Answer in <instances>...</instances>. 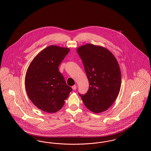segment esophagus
<instances>
[{
    "instance_id": "obj_1",
    "label": "esophagus",
    "mask_w": 151,
    "mask_h": 151,
    "mask_svg": "<svg viewBox=\"0 0 151 151\" xmlns=\"http://www.w3.org/2000/svg\"><path fill=\"white\" fill-rule=\"evenodd\" d=\"M72 89L73 90H76V88H77V86H72Z\"/></svg>"
}]
</instances>
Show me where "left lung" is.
Wrapping results in <instances>:
<instances>
[{
	"label": "left lung",
	"mask_w": 151,
	"mask_h": 151,
	"mask_svg": "<svg viewBox=\"0 0 151 151\" xmlns=\"http://www.w3.org/2000/svg\"><path fill=\"white\" fill-rule=\"evenodd\" d=\"M77 52L89 84L86 93L79 96L91 111H105L112 105L120 91L121 73L118 62L108 49L90 43L79 47Z\"/></svg>",
	"instance_id": "left-lung-1"
}]
</instances>
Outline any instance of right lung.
Wrapping results in <instances>:
<instances>
[{"mask_svg": "<svg viewBox=\"0 0 151 151\" xmlns=\"http://www.w3.org/2000/svg\"><path fill=\"white\" fill-rule=\"evenodd\" d=\"M69 51L68 48L51 45L37 54L27 70L25 86L29 99L46 113L59 110L72 91L58 69Z\"/></svg>", "mask_w": 151, "mask_h": 151, "instance_id": "add662e5", "label": "right lung"}]
</instances>
